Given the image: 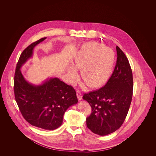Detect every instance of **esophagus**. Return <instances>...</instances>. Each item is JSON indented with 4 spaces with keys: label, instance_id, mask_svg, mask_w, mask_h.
<instances>
[{
    "label": "esophagus",
    "instance_id": "1",
    "mask_svg": "<svg viewBox=\"0 0 156 156\" xmlns=\"http://www.w3.org/2000/svg\"><path fill=\"white\" fill-rule=\"evenodd\" d=\"M76 97H77L78 101H81L82 97L81 94L80 92H76Z\"/></svg>",
    "mask_w": 156,
    "mask_h": 156
}]
</instances>
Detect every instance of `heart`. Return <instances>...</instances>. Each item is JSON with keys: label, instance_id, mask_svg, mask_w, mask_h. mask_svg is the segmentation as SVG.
<instances>
[{"label": "heart", "instance_id": "b5f03b06", "mask_svg": "<svg viewBox=\"0 0 156 156\" xmlns=\"http://www.w3.org/2000/svg\"><path fill=\"white\" fill-rule=\"evenodd\" d=\"M115 62V53L111 48L96 43L82 48L67 69L69 82L75 83L78 78L76 69H81L82 77L93 87H98L109 78ZM84 88V87H83Z\"/></svg>", "mask_w": 156, "mask_h": 156}]
</instances>
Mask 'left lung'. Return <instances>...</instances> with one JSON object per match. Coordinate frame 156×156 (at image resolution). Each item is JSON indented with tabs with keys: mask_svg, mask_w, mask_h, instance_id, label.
<instances>
[{
	"mask_svg": "<svg viewBox=\"0 0 156 156\" xmlns=\"http://www.w3.org/2000/svg\"><path fill=\"white\" fill-rule=\"evenodd\" d=\"M116 64L110 79L102 88L85 94L92 113L87 126L93 133L105 136L117 130L126 118L133 95V75L125 54L116 46Z\"/></svg>",
	"mask_w": 156,
	"mask_h": 156,
	"instance_id": "left-lung-1",
	"label": "left lung"
}]
</instances>
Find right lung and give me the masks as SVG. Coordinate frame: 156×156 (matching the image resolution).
<instances>
[{"label":"right lung","instance_id":"add662e5","mask_svg":"<svg viewBox=\"0 0 156 156\" xmlns=\"http://www.w3.org/2000/svg\"><path fill=\"white\" fill-rule=\"evenodd\" d=\"M42 38L28 46L16 66L14 78L16 101L23 116L30 125L45 130H53L62 123L68 108L78 103L74 89L58 78H48L39 85L26 80L21 68L31 58L34 48L44 41Z\"/></svg>","mask_w":156,"mask_h":156}]
</instances>
